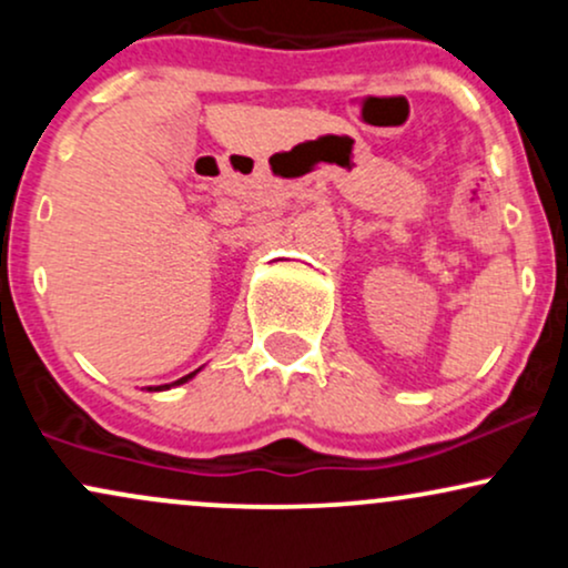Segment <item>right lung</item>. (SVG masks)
I'll return each instance as SVG.
<instances>
[{"mask_svg": "<svg viewBox=\"0 0 568 568\" xmlns=\"http://www.w3.org/2000/svg\"><path fill=\"white\" fill-rule=\"evenodd\" d=\"M192 376H194V374H186L184 379H179V382H175V384H184L186 379H192ZM168 387H171V384H165V387H158V389H168Z\"/></svg>", "mask_w": 568, "mask_h": 568, "instance_id": "1", "label": "right lung"}]
</instances>
